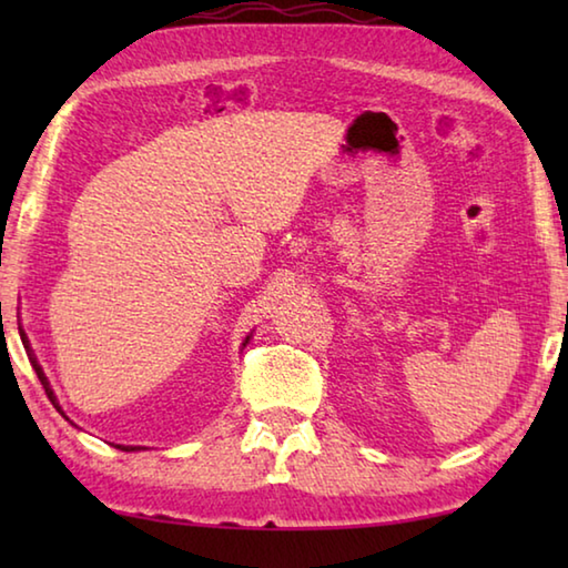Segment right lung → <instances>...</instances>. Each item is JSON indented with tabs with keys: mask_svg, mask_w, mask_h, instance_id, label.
Wrapping results in <instances>:
<instances>
[{
	"mask_svg": "<svg viewBox=\"0 0 568 568\" xmlns=\"http://www.w3.org/2000/svg\"><path fill=\"white\" fill-rule=\"evenodd\" d=\"M22 343H24V348H27V353H30V361H32V365H34V371H37V378H40V383L44 386V393L47 396H50V400L54 403V393H52V388H50V383H47V378H44V373H42V368H40V363H37V358H32V351H30V341L24 338V333H22ZM247 343V341H245ZM118 448H122V450H134L132 446H118Z\"/></svg>",
	"mask_w": 568,
	"mask_h": 568,
	"instance_id": "1",
	"label": "right lung"
}]
</instances>
